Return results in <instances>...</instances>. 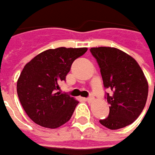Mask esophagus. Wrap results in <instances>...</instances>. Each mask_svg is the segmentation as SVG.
<instances>
[{
	"mask_svg": "<svg viewBox=\"0 0 155 155\" xmlns=\"http://www.w3.org/2000/svg\"><path fill=\"white\" fill-rule=\"evenodd\" d=\"M94 101V97L90 96V97L87 98V101H88V103H91V101Z\"/></svg>",
	"mask_w": 155,
	"mask_h": 155,
	"instance_id": "34e87169",
	"label": "esophagus"
}]
</instances>
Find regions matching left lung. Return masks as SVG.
<instances>
[{
	"instance_id": "left-lung-1",
	"label": "left lung",
	"mask_w": 155,
	"mask_h": 155,
	"mask_svg": "<svg viewBox=\"0 0 155 155\" xmlns=\"http://www.w3.org/2000/svg\"><path fill=\"white\" fill-rule=\"evenodd\" d=\"M100 67L106 93L109 115L101 125L117 130L130 125L143 111L148 98V82L137 61L126 52L111 47L91 48ZM155 89V88H154Z\"/></svg>"
}]
</instances>
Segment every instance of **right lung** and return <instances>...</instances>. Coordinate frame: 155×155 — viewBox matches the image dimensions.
Here are the masks:
<instances>
[{"mask_svg":"<svg viewBox=\"0 0 155 155\" xmlns=\"http://www.w3.org/2000/svg\"><path fill=\"white\" fill-rule=\"evenodd\" d=\"M87 48L50 49L27 63L17 83V92L28 117L42 127L54 129L71 120L79 101L56 90L66 80L73 61Z\"/></svg>","mask_w":155,"mask_h":155,"instance_id":"right-lung-1","label":"right lung"}]
</instances>
